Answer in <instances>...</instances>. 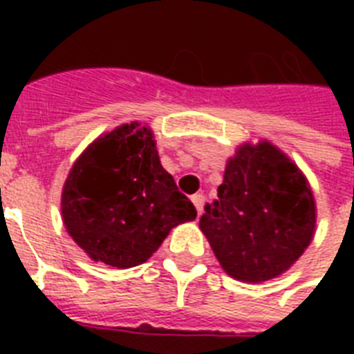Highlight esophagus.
Returning <instances> with one entry per match:
<instances>
[{"mask_svg": "<svg viewBox=\"0 0 354 354\" xmlns=\"http://www.w3.org/2000/svg\"><path fill=\"white\" fill-rule=\"evenodd\" d=\"M191 200H193V204H194V207H196V211H198V215H202V211H204V204H205L204 194H194Z\"/></svg>", "mask_w": 354, "mask_h": 354, "instance_id": "obj_1", "label": "esophagus"}]
</instances>
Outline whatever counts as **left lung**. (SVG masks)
<instances>
[{
    "label": "left lung",
    "instance_id": "8db88e82",
    "mask_svg": "<svg viewBox=\"0 0 354 354\" xmlns=\"http://www.w3.org/2000/svg\"><path fill=\"white\" fill-rule=\"evenodd\" d=\"M200 230L227 275L274 279L314 236L316 204L307 178L275 145H242L230 158L218 198L205 204Z\"/></svg>",
    "mask_w": 354,
    "mask_h": 354
}]
</instances>
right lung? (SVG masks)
<instances>
[{
    "label": "right lung",
    "mask_w": 354,
    "mask_h": 354,
    "mask_svg": "<svg viewBox=\"0 0 354 354\" xmlns=\"http://www.w3.org/2000/svg\"><path fill=\"white\" fill-rule=\"evenodd\" d=\"M62 218L93 261L132 268L172 227L196 218L193 202L161 167L154 133L133 121L95 139L62 189Z\"/></svg>",
    "instance_id": "add662e5"
}]
</instances>
